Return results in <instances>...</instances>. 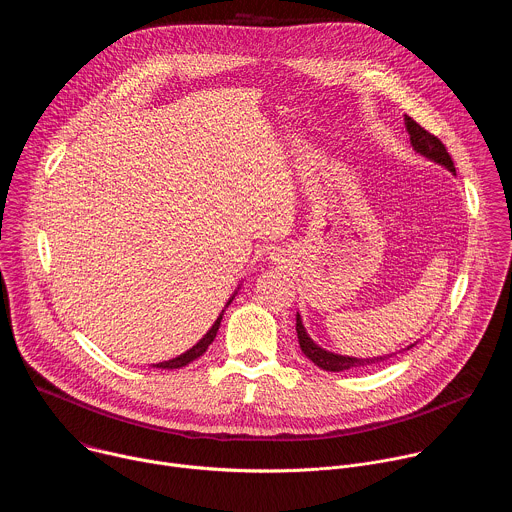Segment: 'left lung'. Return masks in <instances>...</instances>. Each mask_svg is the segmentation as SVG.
<instances>
[{
    "label": "left lung",
    "mask_w": 512,
    "mask_h": 512,
    "mask_svg": "<svg viewBox=\"0 0 512 512\" xmlns=\"http://www.w3.org/2000/svg\"><path fill=\"white\" fill-rule=\"evenodd\" d=\"M405 127H407V133H409V139H411V145L413 150L419 152L421 156L446 166L450 172L456 174V168H454V162H452V156L448 154L446 145L437 139L433 133H429L425 127H421L417 121H413V117L405 115ZM296 330H298V340H300V348L302 352L316 364V367L324 369V371H332V373H338V371H348V369H358V367H369V364H375V362H383L387 360L389 356H377V358H352V356H342V354H334V352H328L324 348H320L306 332L304 324H302V318L300 314L296 316ZM413 346V344H411ZM407 346V350L411 348Z\"/></svg>",
    "instance_id": "obj_1"
}]
</instances>
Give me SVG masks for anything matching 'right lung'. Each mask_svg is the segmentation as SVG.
Returning <instances> with one entry per match:
<instances>
[{
  "instance_id": "obj_1",
  "label": "right lung",
  "mask_w": 512,
  "mask_h": 512,
  "mask_svg": "<svg viewBox=\"0 0 512 512\" xmlns=\"http://www.w3.org/2000/svg\"><path fill=\"white\" fill-rule=\"evenodd\" d=\"M233 300H229V304H231ZM227 304V306H229ZM221 320H223V314L216 318V322L212 324V328L204 334V338L196 344V346H192L190 350H186L184 354H180V356H176V358H172V360H164V362H158L156 364V369H180V367H186V364H190L192 360H196L198 356H202L204 352H206V348L212 344V340H214V336H216V332H218V326H221Z\"/></svg>"
}]
</instances>
